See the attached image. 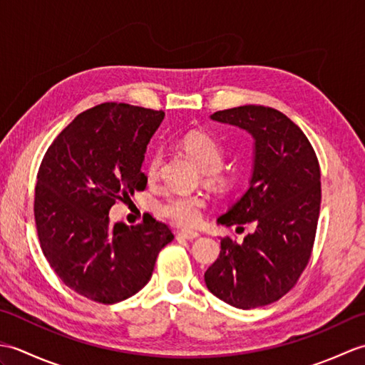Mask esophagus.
Masks as SVG:
<instances>
[{
	"mask_svg": "<svg viewBox=\"0 0 365 365\" xmlns=\"http://www.w3.org/2000/svg\"><path fill=\"white\" fill-rule=\"evenodd\" d=\"M177 237H182V238H187V240H195V238L199 237V232H196V230H188V229L178 230V232H177Z\"/></svg>",
	"mask_w": 365,
	"mask_h": 365,
	"instance_id": "34e87169",
	"label": "esophagus"
}]
</instances>
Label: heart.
Here are the masks:
<instances>
[{
  "mask_svg": "<svg viewBox=\"0 0 365 365\" xmlns=\"http://www.w3.org/2000/svg\"><path fill=\"white\" fill-rule=\"evenodd\" d=\"M180 147L202 170L204 182L218 191H227L234 185V177L221 168L222 149L215 139L204 131H188L180 139ZM161 166V153L155 152L147 163V178L157 180ZM204 199L196 195H173L163 199L157 212L177 226H196L202 215Z\"/></svg>",
  "mask_w": 365,
  "mask_h": 365,
  "instance_id": "b5f03b06",
  "label": "heart"
}]
</instances>
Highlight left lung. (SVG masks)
<instances>
[{"label": "left lung", "instance_id": "left-lung-1", "mask_svg": "<svg viewBox=\"0 0 365 365\" xmlns=\"http://www.w3.org/2000/svg\"><path fill=\"white\" fill-rule=\"evenodd\" d=\"M254 138L250 188L218 218L222 226L252 224L243 243L221 240L205 271L207 289L237 309L274 302L297 284L311 259L320 215V166L301 128L274 108L245 105L216 111Z\"/></svg>", "mask_w": 365, "mask_h": 365}]
</instances>
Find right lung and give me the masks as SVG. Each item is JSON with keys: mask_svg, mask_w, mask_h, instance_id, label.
I'll list each match as a JSON object with an SVG mask.
<instances>
[{"mask_svg": "<svg viewBox=\"0 0 365 365\" xmlns=\"http://www.w3.org/2000/svg\"><path fill=\"white\" fill-rule=\"evenodd\" d=\"M165 113L102 103L76 115L37 173L34 218L42 252L67 287L113 304L149 282L173 232L147 215L138 226L110 222V208L143 191L141 170Z\"/></svg>", "mask_w": 365, "mask_h": 365, "instance_id": "add662e5", "label": "right lung"}]
</instances>
